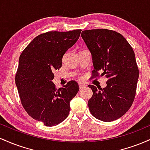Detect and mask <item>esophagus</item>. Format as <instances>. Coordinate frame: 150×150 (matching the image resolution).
<instances>
[{"label":"esophagus","mask_w":150,"mask_h":150,"mask_svg":"<svg viewBox=\"0 0 150 150\" xmlns=\"http://www.w3.org/2000/svg\"><path fill=\"white\" fill-rule=\"evenodd\" d=\"M86 87V85H85V84L83 83H79V87H80V89H82L83 88H85V87Z\"/></svg>","instance_id":"34e87169"}]
</instances>
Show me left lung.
<instances>
[{
  "label": "left lung",
  "instance_id": "8db88e82",
  "mask_svg": "<svg viewBox=\"0 0 150 150\" xmlns=\"http://www.w3.org/2000/svg\"><path fill=\"white\" fill-rule=\"evenodd\" d=\"M81 36L92 54V78L105 75L108 79L103 89L89 85L93 92L88 101L89 111L97 119L113 121L128 111L135 99L139 77L135 53L123 36L115 31L85 30Z\"/></svg>",
  "mask_w": 150,
  "mask_h": 150
}]
</instances>
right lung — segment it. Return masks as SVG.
I'll list each match as a JSON object with an SVG mask.
<instances>
[{
    "instance_id": "right-lung-1",
    "label": "right lung",
    "mask_w": 150,
    "mask_h": 150,
    "mask_svg": "<svg viewBox=\"0 0 150 150\" xmlns=\"http://www.w3.org/2000/svg\"><path fill=\"white\" fill-rule=\"evenodd\" d=\"M81 31L40 34L28 44L19 58L15 84L22 105L32 118L46 126L59 124L68 117L70 101L79 91L75 81H70L57 89L52 80L53 71L62 66L63 55L78 40Z\"/></svg>"
}]
</instances>
